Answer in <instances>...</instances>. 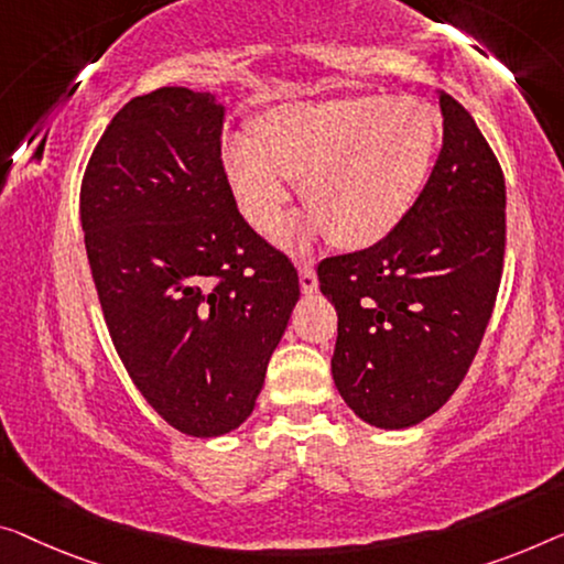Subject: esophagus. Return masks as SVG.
Masks as SVG:
<instances>
[{
  "label": "esophagus",
  "mask_w": 564,
  "mask_h": 564,
  "mask_svg": "<svg viewBox=\"0 0 564 564\" xmlns=\"http://www.w3.org/2000/svg\"><path fill=\"white\" fill-rule=\"evenodd\" d=\"M299 281H301V291H304V293H314V291L318 289L314 265H311V263H301V265H299Z\"/></svg>",
  "instance_id": "1"
}]
</instances>
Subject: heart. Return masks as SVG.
Returning a JSON list of instances; mask_svg holds the SVG:
<instances>
[{
    "label": "heart",
    "instance_id": "b5f03b06",
    "mask_svg": "<svg viewBox=\"0 0 564 564\" xmlns=\"http://www.w3.org/2000/svg\"><path fill=\"white\" fill-rule=\"evenodd\" d=\"M441 123L420 98L362 96L283 106L258 121L256 141L228 137L225 174L258 232L281 228L289 187L332 246L372 248L410 215L425 189Z\"/></svg>",
    "mask_w": 564,
    "mask_h": 564
}]
</instances>
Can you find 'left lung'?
<instances>
[{"instance_id":"left-lung-1","label":"left lung","mask_w":564,"mask_h":564,"mask_svg":"<svg viewBox=\"0 0 564 564\" xmlns=\"http://www.w3.org/2000/svg\"><path fill=\"white\" fill-rule=\"evenodd\" d=\"M438 100L443 147L410 215L377 246L316 268L339 316L336 390L365 423L390 431L433 415L464 382L503 271L499 159L456 98Z\"/></svg>"}]
</instances>
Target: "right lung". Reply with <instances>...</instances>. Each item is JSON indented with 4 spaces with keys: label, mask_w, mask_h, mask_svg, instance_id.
I'll list each match as a JSON object with an SVG mask.
<instances>
[{
    "label": "right lung",
    "mask_w": 564,
    "mask_h": 564,
    "mask_svg": "<svg viewBox=\"0 0 564 564\" xmlns=\"http://www.w3.org/2000/svg\"><path fill=\"white\" fill-rule=\"evenodd\" d=\"M220 137L215 96L159 88L113 116L80 184L113 347L149 405L195 438L253 413L301 293L291 258L238 213Z\"/></svg>",
    "instance_id": "1"
}]
</instances>
